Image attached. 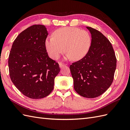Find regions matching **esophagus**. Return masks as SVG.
Listing matches in <instances>:
<instances>
[{
	"instance_id": "34e87169",
	"label": "esophagus",
	"mask_w": 130,
	"mask_h": 130,
	"mask_svg": "<svg viewBox=\"0 0 130 130\" xmlns=\"http://www.w3.org/2000/svg\"><path fill=\"white\" fill-rule=\"evenodd\" d=\"M66 66V64H63V63H60V64H59V67H60V68H62L63 67H64V66Z\"/></svg>"
}]
</instances>
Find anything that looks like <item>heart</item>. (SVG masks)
Here are the masks:
<instances>
[{"label": "heart", "instance_id": "1", "mask_svg": "<svg viewBox=\"0 0 130 130\" xmlns=\"http://www.w3.org/2000/svg\"><path fill=\"white\" fill-rule=\"evenodd\" d=\"M91 43V37L87 31L77 27H64L55 31L53 37L46 38L45 45L54 60L60 57L65 49V60H79L87 54Z\"/></svg>", "mask_w": 130, "mask_h": 130}]
</instances>
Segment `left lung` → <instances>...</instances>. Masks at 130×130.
<instances>
[{
	"label": "left lung",
	"instance_id": "1",
	"mask_svg": "<svg viewBox=\"0 0 130 130\" xmlns=\"http://www.w3.org/2000/svg\"><path fill=\"white\" fill-rule=\"evenodd\" d=\"M92 43L87 54L70 66L74 88L82 96L94 98L101 95L111 85L117 65L113 46L100 31L86 26Z\"/></svg>",
	"mask_w": 130,
	"mask_h": 130
}]
</instances>
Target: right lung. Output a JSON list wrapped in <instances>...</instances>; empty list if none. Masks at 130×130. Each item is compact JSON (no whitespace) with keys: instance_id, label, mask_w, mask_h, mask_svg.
Instances as JSON below:
<instances>
[{"instance_id":"obj_1","label":"right lung","mask_w":130,"mask_h":130,"mask_svg":"<svg viewBox=\"0 0 130 130\" xmlns=\"http://www.w3.org/2000/svg\"><path fill=\"white\" fill-rule=\"evenodd\" d=\"M48 33L45 26L34 25L18 35L9 57L11 80L23 94L31 99L48 96L60 71L50 58L45 45Z\"/></svg>"}]
</instances>
